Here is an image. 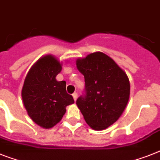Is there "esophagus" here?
<instances>
[{
  "label": "esophagus",
  "mask_w": 160,
  "mask_h": 160,
  "mask_svg": "<svg viewBox=\"0 0 160 160\" xmlns=\"http://www.w3.org/2000/svg\"><path fill=\"white\" fill-rule=\"evenodd\" d=\"M72 96H73L74 100L76 101V99H77V93H76V92H74L73 94H72Z\"/></svg>",
  "instance_id": "esophagus-1"
}]
</instances>
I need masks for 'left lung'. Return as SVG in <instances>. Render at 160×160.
Instances as JSON below:
<instances>
[{
	"label": "left lung",
	"mask_w": 160,
	"mask_h": 160,
	"mask_svg": "<svg viewBox=\"0 0 160 160\" xmlns=\"http://www.w3.org/2000/svg\"><path fill=\"white\" fill-rule=\"evenodd\" d=\"M76 67L85 81V93L78 98L76 105L90 128L106 129L117 121L128 104V76L111 58L102 52L78 58Z\"/></svg>",
	"instance_id": "left-lung-1"
}]
</instances>
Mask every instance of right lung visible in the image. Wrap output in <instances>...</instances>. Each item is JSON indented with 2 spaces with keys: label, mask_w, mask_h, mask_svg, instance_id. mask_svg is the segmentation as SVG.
I'll return each instance as SVG.
<instances>
[{
  "label": "right lung",
  "mask_w": 160,
  "mask_h": 160,
  "mask_svg": "<svg viewBox=\"0 0 160 160\" xmlns=\"http://www.w3.org/2000/svg\"><path fill=\"white\" fill-rule=\"evenodd\" d=\"M62 64L53 55L41 58L29 70L24 80L22 98L28 115L44 128H51L66 113V107L74 103L66 90V81L56 76Z\"/></svg>",
  "instance_id": "add662e5"
}]
</instances>
